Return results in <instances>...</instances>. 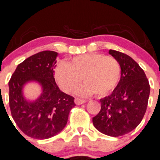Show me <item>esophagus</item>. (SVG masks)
I'll return each instance as SVG.
<instances>
[{
	"instance_id": "esophagus-1",
	"label": "esophagus",
	"mask_w": 160,
	"mask_h": 160,
	"mask_svg": "<svg viewBox=\"0 0 160 160\" xmlns=\"http://www.w3.org/2000/svg\"><path fill=\"white\" fill-rule=\"evenodd\" d=\"M86 102H87V100H83V99L78 98V97H77V98H75V103L77 104V105H80V104L85 103Z\"/></svg>"
}]
</instances>
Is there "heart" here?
Listing matches in <instances>:
<instances>
[{
	"label": "heart",
	"instance_id": "obj_1",
	"mask_svg": "<svg viewBox=\"0 0 160 160\" xmlns=\"http://www.w3.org/2000/svg\"><path fill=\"white\" fill-rule=\"evenodd\" d=\"M121 77V66L113 57L90 53L72 58L68 63H60L56 69V78L67 93L80 90L83 94L94 93L98 97L107 95L116 88Z\"/></svg>",
	"mask_w": 160,
	"mask_h": 160
}]
</instances>
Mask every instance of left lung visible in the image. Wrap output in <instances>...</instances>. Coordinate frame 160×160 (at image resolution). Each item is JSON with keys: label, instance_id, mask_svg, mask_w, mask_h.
Here are the masks:
<instances>
[{"label": "left lung", "instance_id": "8db88e82", "mask_svg": "<svg viewBox=\"0 0 160 160\" xmlns=\"http://www.w3.org/2000/svg\"><path fill=\"white\" fill-rule=\"evenodd\" d=\"M121 66L120 80L108 97L100 100L101 110L93 118L95 128L117 137L133 130L147 110L150 86L143 70L128 55L110 50Z\"/></svg>", "mask_w": 160, "mask_h": 160}]
</instances>
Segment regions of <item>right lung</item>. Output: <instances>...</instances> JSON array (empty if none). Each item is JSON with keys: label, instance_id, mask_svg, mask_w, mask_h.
Returning a JSON list of instances; mask_svg holds the SVG:
<instances>
[{"label": "right lung", "instance_id": "obj_1", "mask_svg": "<svg viewBox=\"0 0 160 160\" xmlns=\"http://www.w3.org/2000/svg\"><path fill=\"white\" fill-rule=\"evenodd\" d=\"M58 54L44 50L27 58L17 67L8 83L13 120L23 133L33 139H48L61 132L76 106L74 97L62 92L55 82ZM31 81L42 87V94L33 102L22 96L23 86Z\"/></svg>", "mask_w": 160, "mask_h": 160}]
</instances>
